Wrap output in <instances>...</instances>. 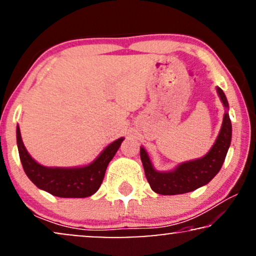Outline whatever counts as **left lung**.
Wrapping results in <instances>:
<instances>
[{
	"label": "left lung",
	"mask_w": 256,
	"mask_h": 256,
	"mask_svg": "<svg viewBox=\"0 0 256 256\" xmlns=\"http://www.w3.org/2000/svg\"><path fill=\"white\" fill-rule=\"evenodd\" d=\"M216 93L225 107L222 124L214 144L200 158L183 162L170 171H158L154 168L148 152L141 146L140 156L144 168L146 177L152 191L158 194L174 196L197 190L210 183L222 169L232 140V124L228 115V101L222 88L216 87Z\"/></svg>",
	"instance_id": "left-lung-1"
}]
</instances>
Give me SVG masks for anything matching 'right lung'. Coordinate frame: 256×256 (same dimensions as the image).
<instances>
[{
    "label": "right lung",
    "instance_id": "right-lung-1",
    "mask_svg": "<svg viewBox=\"0 0 256 256\" xmlns=\"http://www.w3.org/2000/svg\"><path fill=\"white\" fill-rule=\"evenodd\" d=\"M16 138L20 162L29 180L40 190L60 198H86L96 194L102 183L108 164L124 140V138L115 140L87 166L60 168L44 166L30 156L24 146L18 124Z\"/></svg>",
    "mask_w": 256,
    "mask_h": 256
}]
</instances>
